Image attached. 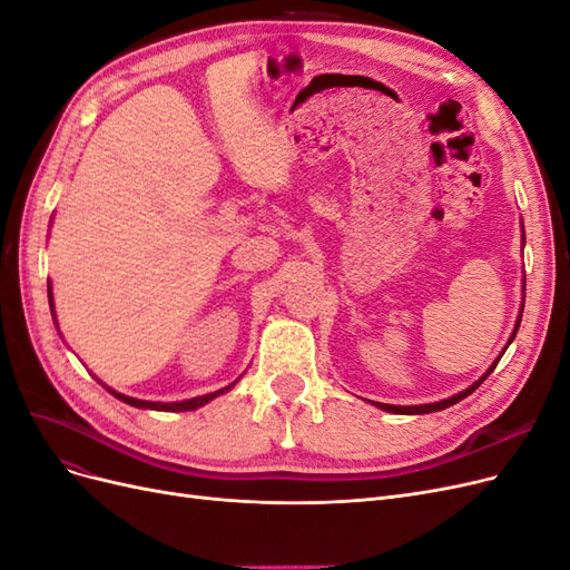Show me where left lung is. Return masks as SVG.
I'll return each instance as SVG.
<instances>
[{
    "mask_svg": "<svg viewBox=\"0 0 570 570\" xmlns=\"http://www.w3.org/2000/svg\"><path fill=\"white\" fill-rule=\"evenodd\" d=\"M523 247H525V230H523ZM521 292H523V302H521V312H519V318H515V325H513V333H511V337H509V342H507V347L509 344L513 342V337H515V333H519V325H521V316H523V304H525V275H523V287H521ZM507 347L502 350V354H499L494 361H492V366L482 373L478 381L473 383V385H469L465 390H461V392H456V394H452V396H446V400H440V402H433V404H416V406H394V404H381V402H371L373 406H377V409H383V411H387V413H402V416H419V413H433V411H442V409H446V406H454L456 402H461L463 396H469L471 392H475L478 390V385L485 381V377L494 371V366L499 364V358L504 356V352H507Z\"/></svg>",
    "mask_w": 570,
    "mask_h": 570,
    "instance_id": "obj_1",
    "label": "left lung"
}]
</instances>
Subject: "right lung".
Here are the masks:
<instances>
[{
	"instance_id": "1",
	"label": "right lung",
	"mask_w": 570,
	"mask_h": 570,
	"mask_svg": "<svg viewBox=\"0 0 570 570\" xmlns=\"http://www.w3.org/2000/svg\"><path fill=\"white\" fill-rule=\"evenodd\" d=\"M47 295H49V308H51V318L57 321V314H55V297H51V283H47ZM59 327V325H57ZM239 381V377H237ZM237 381H233L228 387H220V390H216V392H209V394H202V396H193V400H183V402H147V400H135V396H128V394H120V392H116V390H111V387H107L116 400H120V402H126V404H130V406H135V409H147V411H195V409H199V406H204V404H209L212 400H216V396H220V394H226V392H230L235 385H237Z\"/></svg>"
}]
</instances>
